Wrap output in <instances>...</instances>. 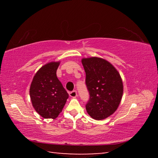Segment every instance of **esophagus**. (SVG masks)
<instances>
[{"label": "esophagus", "mask_w": 158, "mask_h": 158, "mask_svg": "<svg viewBox=\"0 0 158 158\" xmlns=\"http://www.w3.org/2000/svg\"><path fill=\"white\" fill-rule=\"evenodd\" d=\"M69 96H70L71 98H76L77 95V93L76 90H73V91H71L70 93H69Z\"/></svg>", "instance_id": "obj_1"}]
</instances>
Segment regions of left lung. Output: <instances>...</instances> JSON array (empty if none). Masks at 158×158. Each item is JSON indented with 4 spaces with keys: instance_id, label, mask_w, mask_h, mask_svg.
Listing matches in <instances>:
<instances>
[{
    "instance_id": "left-lung-1",
    "label": "left lung",
    "mask_w": 158,
    "mask_h": 158,
    "mask_svg": "<svg viewBox=\"0 0 158 158\" xmlns=\"http://www.w3.org/2000/svg\"><path fill=\"white\" fill-rule=\"evenodd\" d=\"M85 73V85L89 100L85 109L95 120H103L116 111L123 93L121 77L117 69L103 58L91 57L81 60Z\"/></svg>"
}]
</instances>
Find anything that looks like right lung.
I'll return each mask as SVG.
<instances>
[{
	"instance_id": "1",
	"label": "right lung",
	"mask_w": 158,
	"mask_h": 158,
	"mask_svg": "<svg viewBox=\"0 0 158 158\" xmlns=\"http://www.w3.org/2000/svg\"><path fill=\"white\" fill-rule=\"evenodd\" d=\"M60 62L46 64L37 72L30 87L35 111L44 118L55 119L62 111L69 95L56 76Z\"/></svg>"
}]
</instances>
